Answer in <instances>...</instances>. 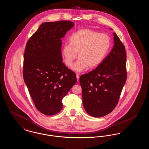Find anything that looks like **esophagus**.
<instances>
[{"mask_svg":"<svg viewBox=\"0 0 149 149\" xmlns=\"http://www.w3.org/2000/svg\"><path fill=\"white\" fill-rule=\"evenodd\" d=\"M77 80L79 81V78H80V77H79V74H77Z\"/></svg>","mask_w":149,"mask_h":149,"instance_id":"34e87169","label":"esophagus"}]
</instances>
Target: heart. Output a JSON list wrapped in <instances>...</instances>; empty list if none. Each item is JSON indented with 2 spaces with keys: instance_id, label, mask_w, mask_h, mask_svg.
<instances>
[{
  "instance_id": "obj_1",
  "label": "heart",
  "mask_w": 149,
  "mask_h": 149,
  "mask_svg": "<svg viewBox=\"0 0 149 149\" xmlns=\"http://www.w3.org/2000/svg\"><path fill=\"white\" fill-rule=\"evenodd\" d=\"M69 41V45H63L62 54L68 66L72 65L78 54L79 59L72 67L78 72L86 68L92 69L98 67L105 58L111 44L107 34L89 29L76 31L70 36Z\"/></svg>"
}]
</instances>
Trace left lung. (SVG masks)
Returning a JSON list of instances; mask_svg holds the SVG:
<instances>
[{"label":"left lung","mask_w":149,"mask_h":149,"mask_svg":"<svg viewBox=\"0 0 149 149\" xmlns=\"http://www.w3.org/2000/svg\"><path fill=\"white\" fill-rule=\"evenodd\" d=\"M113 47L94 70L81 75L83 103L86 112L94 117L111 113L116 107L127 79L125 47L113 33Z\"/></svg>","instance_id":"8db88e82"}]
</instances>
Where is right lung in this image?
Listing matches in <instances>:
<instances>
[{
	"label": "right lung",
	"mask_w": 149,
	"mask_h": 149,
	"mask_svg": "<svg viewBox=\"0 0 149 149\" xmlns=\"http://www.w3.org/2000/svg\"><path fill=\"white\" fill-rule=\"evenodd\" d=\"M73 26L69 21L45 22L26 43L24 81L36 108L46 116L62 109V100L77 81L75 73L63 63L61 55V38Z\"/></svg>",
	"instance_id": "right-lung-1"
}]
</instances>
